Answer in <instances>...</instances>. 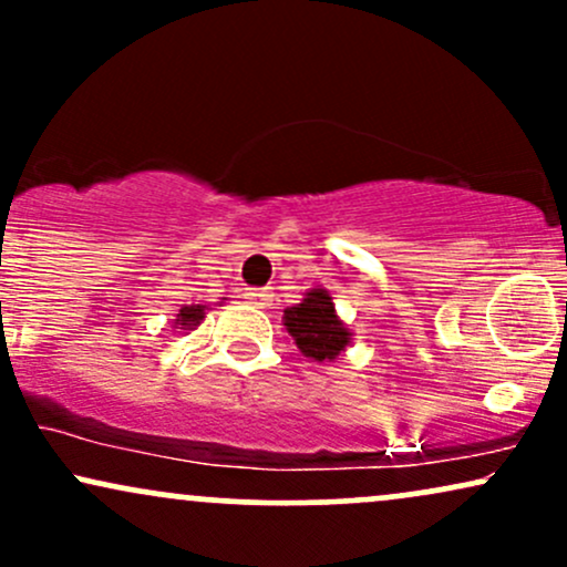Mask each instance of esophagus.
<instances>
[{
  "instance_id": "1",
  "label": "esophagus",
  "mask_w": 567,
  "mask_h": 567,
  "mask_svg": "<svg viewBox=\"0 0 567 567\" xmlns=\"http://www.w3.org/2000/svg\"><path fill=\"white\" fill-rule=\"evenodd\" d=\"M247 301L252 306H269L271 303V290L264 288V290H250L247 292Z\"/></svg>"
}]
</instances>
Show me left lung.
I'll use <instances>...</instances> for the list:
<instances>
[{
    "label": "left lung",
    "mask_w": 567,
    "mask_h": 567,
    "mask_svg": "<svg viewBox=\"0 0 567 567\" xmlns=\"http://www.w3.org/2000/svg\"><path fill=\"white\" fill-rule=\"evenodd\" d=\"M285 330L303 357L315 362H333L351 347V328L338 317L333 296L322 285L311 288L301 303L288 306L282 315Z\"/></svg>",
    "instance_id": "left-lung-1"
}]
</instances>
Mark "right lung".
Listing matches in <instances>:
<instances>
[{
    "mask_svg": "<svg viewBox=\"0 0 567 567\" xmlns=\"http://www.w3.org/2000/svg\"><path fill=\"white\" fill-rule=\"evenodd\" d=\"M224 301L226 298H220L218 303H224ZM205 315H207V303L181 306L178 315H175V320H173V328H178L181 333H184V330H197L202 320H205Z\"/></svg>",
    "mask_w": 567,
    "mask_h": 567,
    "instance_id": "1",
    "label": "right lung"
}]
</instances>
